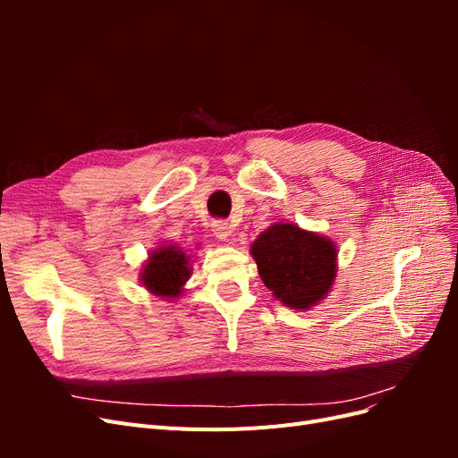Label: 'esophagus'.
<instances>
[{
	"label": "esophagus",
	"mask_w": 458,
	"mask_h": 458,
	"mask_svg": "<svg viewBox=\"0 0 458 458\" xmlns=\"http://www.w3.org/2000/svg\"><path fill=\"white\" fill-rule=\"evenodd\" d=\"M212 231H214L216 237L221 239V241H229V237H231V225L224 219H216L212 224Z\"/></svg>",
	"instance_id": "34e87169"
}]
</instances>
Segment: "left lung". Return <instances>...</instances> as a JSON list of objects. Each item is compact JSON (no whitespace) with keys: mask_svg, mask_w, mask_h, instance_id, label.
Listing matches in <instances>:
<instances>
[{"mask_svg":"<svg viewBox=\"0 0 458 458\" xmlns=\"http://www.w3.org/2000/svg\"><path fill=\"white\" fill-rule=\"evenodd\" d=\"M250 254L263 284L293 310L313 308L336 279L335 242L294 224H275L263 231Z\"/></svg>","mask_w":458,"mask_h":458,"instance_id":"obj_1","label":"left lung"}]
</instances>
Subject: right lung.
Listing matches in <instances>:
<instances>
[{"label": "right lung", "mask_w": 458, "mask_h": 458, "mask_svg": "<svg viewBox=\"0 0 458 458\" xmlns=\"http://www.w3.org/2000/svg\"><path fill=\"white\" fill-rule=\"evenodd\" d=\"M189 256L177 246H160L152 250L141 269V283L150 294L165 300L179 298L191 276Z\"/></svg>", "instance_id": "add662e5"}]
</instances>
